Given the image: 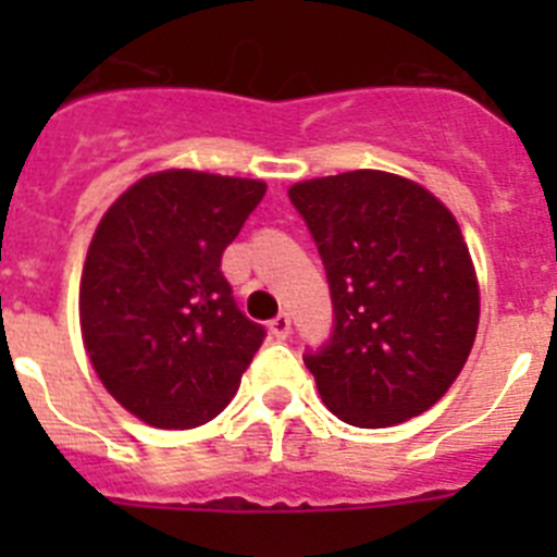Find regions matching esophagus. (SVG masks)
<instances>
[{
	"instance_id": "obj_1",
	"label": "esophagus",
	"mask_w": 557,
	"mask_h": 557,
	"mask_svg": "<svg viewBox=\"0 0 557 557\" xmlns=\"http://www.w3.org/2000/svg\"><path fill=\"white\" fill-rule=\"evenodd\" d=\"M270 332H273V337L287 339L289 332H293V323H289V314H287V312H278V314H275L273 321H270Z\"/></svg>"
}]
</instances>
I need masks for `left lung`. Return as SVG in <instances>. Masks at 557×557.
<instances>
[{"mask_svg": "<svg viewBox=\"0 0 557 557\" xmlns=\"http://www.w3.org/2000/svg\"><path fill=\"white\" fill-rule=\"evenodd\" d=\"M326 268L332 334L304 354L323 405L362 430L430 410L462 371L480 289L457 220L391 172L354 170L295 184Z\"/></svg>", "mask_w": 557, "mask_h": 557, "instance_id": "8db88e82", "label": "left lung"}]
</instances>
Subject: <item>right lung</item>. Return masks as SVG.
I'll use <instances>...</instances> for the list:
<instances>
[{"label":"right lung","mask_w":557,"mask_h":557,"mask_svg":"<svg viewBox=\"0 0 557 557\" xmlns=\"http://www.w3.org/2000/svg\"><path fill=\"white\" fill-rule=\"evenodd\" d=\"M264 189L156 172L97 225L81 282L83 343L106 391L150 426L189 430L220 416L268 337L220 270Z\"/></svg>","instance_id":"add662e5"}]
</instances>
